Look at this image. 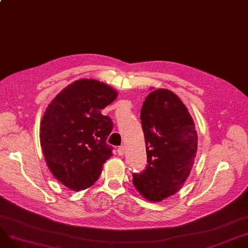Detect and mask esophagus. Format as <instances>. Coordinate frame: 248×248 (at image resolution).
<instances>
[{
  "instance_id": "34e87169",
  "label": "esophagus",
  "mask_w": 248,
  "mask_h": 248,
  "mask_svg": "<svg viewBox=\"0 0 248 248\" xmlns=\"http://www.w3.org/2000/svg\"><path fill=\"white\" fill-rule=\"evenodd\" d=\"M117 154H119V155H124V147H119V149H117Z\"/></svg>"
}]
</instances>
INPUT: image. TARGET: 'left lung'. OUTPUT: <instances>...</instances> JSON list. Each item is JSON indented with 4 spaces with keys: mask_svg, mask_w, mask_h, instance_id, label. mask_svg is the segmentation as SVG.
Wrapping results in <instances>:
<instances>
[{
    "mask_svg": "<svg viewBox=\"0 0 248 248\" xmlns=\"http://www.w3.org/2000/svg\"><path fill=\"white\" fill-rule=\"evenodd\" d=\"M148 165L133 174L137 190L158 202L178 192L189 177L196 158L198 137L185 104L168 89H155L140 109Z\"/></svg>",
    "mask_w": 248,
    "mask_h": 248,
    "instance_id": "8db88e82",
    "label": "left lung"
}]
</instances>
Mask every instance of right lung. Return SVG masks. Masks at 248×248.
Masks as SVG:
<instances>
[{
	"label": "right lung",
	"mask_w": 248,
	"mask_h": 248,
	"mask_svg": "<svg viewBox=\"0 0 248 248\" xmlns=\"http://www.w3.org/2000/svg\"><path fill=\"white\" fill-rule=\"evenodd\" d=\"M116 95L97 80H76L56 95L43 115L40 141L46 164L60 183L73 191L93 186L112 155L107 140L113 124L100 110Z\"/></svg>",
	"instance_id": "right-lung-1"
}]
</instances>
